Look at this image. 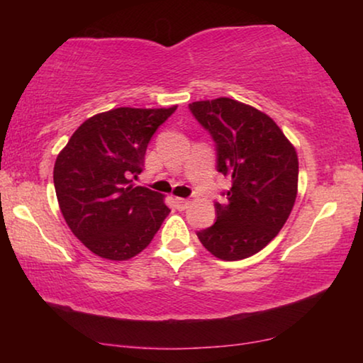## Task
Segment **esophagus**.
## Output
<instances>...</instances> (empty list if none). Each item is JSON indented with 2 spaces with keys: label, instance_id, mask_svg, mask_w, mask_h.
I'll return each instance as SVG.
<instances>
[{
  "label": "esophagus",
  "instance_id": "obj_1",
  "mask_svg": "<svg viewBox=\"0 0 363 363\" xmlns=\"http://www.w3.org/2000/svg\"><path fill=\"white\" fill-rule=\"evenodd\" d=\"M188 206H190V201L185 200V198H175V208L178 211L186 210Z\"/></svg>",
  "mask_w": 363,
  "mask_h": 363
}]
</instances>
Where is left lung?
Listing matches in <instances>:
<instances>
[{"label":"left lung","instance_id":"obj_1","mask_svg":"<svg viewBox=\"0 0 363 363\" xmlns=\"http://www.w3.org/2000/svg\"><path fill=\"white\" fill-rule=\"evenodd\" d=\"M193 117L216 143V170L231 178L215 225L196 233L223 261L259 252L284 226L297 195L296 148L264 112L220 97L190 104Z\"/></svg>","mask_w":363,"mask_h":363}]
</instances>
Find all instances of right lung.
I'll return each instance as SVG.
<instances>
[{"label": "right lung", "instance_id": "right-lung-1", "mask_svg": "<svg viewBox=\"0 0 363 363\" xmlns=\"http://www.w3.org/2000/svg\"><path fill=\"white\" fill-rule=\"evenodd\" d=\"M177 111L118 107L87 118L54 165V188L67 226L94 255L125 261L145 250L170 208L163 195L133 186L148 142Z\"/></svg>", "mask_w": 363, "mask_h": 363}]
</instances>
